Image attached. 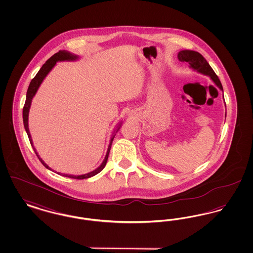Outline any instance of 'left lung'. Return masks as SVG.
Returning a JSON list of instances; mask_svg holds the SVG:
<instances>
[{"label":"left lung","mask_w":253,"mask_h":253,"mask_svg":"<svg viewBox=\"0 0 253 253\" xmlns=\"http://www.w3.org/2000/svg\"><path fill=\"white\" fill-rule=\"evenodd\" d=\"M177 59L179 61L188 62L190 69H192L193 71L208 76L212 81V83L219 88V90L223 92V86L221 84L220 80L218 79L216 74L212 70L209 62L200 53L193 50H187V49L181 50L177 54ZM225 106H226V103H225ZM225 116H227V112Z\"/></svg>","instance_id":"obj_1"}]
</instances>
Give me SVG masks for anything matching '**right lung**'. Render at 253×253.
<instances>
[{"mask_svg":"<svg viewBox=\"0 0 253 253\" xmlns=\"http://www.w3.org/2000/svg\"><path fill=\"white\" fill-rule=\"evenodd\" d=\"M80 59V56L71 53L67 50H60L58 53L54 54L50 59L46 60V62L42 66V68L40 69V71L37 73L35 78L31 81L30 84L28 86V89H27V92H26V99H25V103H24V109H23V120H24V129L26 131V133L28 135V138H29V141L31 143V146L34 150V152L36 153L37 157H39L40 161L42 163V165L46 169H48L51 170V168L49 167L48 165L40 157V156L38 155L37 153L36 148L34 147L33 145V140H32V137H31V134H30V131H29V128H28V116H29V110H30V106H31V102H32V98L34 97V96L36 95L37 91L38 89L40 88L41 84H42L43 80L46 78V76L48 75L49 72L54 68V66L56 65L57 62L59 61H76ZM122 121H121L117 127L115 128L113 134L111 136V139H110V143H109L108 149H107V153H106V156L104 157L102 163L94 170L90 171V172H87L85 174H81V175H74V174H66V173H61V172H58L59 174H61L63 176H66V177H70V178H75V179H85V178H89V177H92L94 175L97 174L98 172H100L107 163V159H108L109 153H110V150H111V146L113 143V140H114V137L116 135V133L120 131L121 126H122Z\"/></svg>","mask_w":253,"mask_h":253,"instance_id":"1","label":"right lung"}]
</instances>
